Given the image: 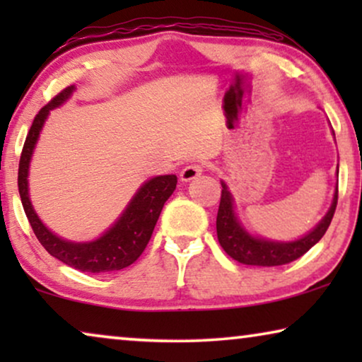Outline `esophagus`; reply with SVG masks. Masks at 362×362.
Returning a JSON list of instances; mask_svg holds the SVG:
<instances>
[{
	"label": "esophagus",
	"instance_id": "esophagus-1",
	"mask_svg": "<svg viewBox=\"0 0 362 362\" xmlns=\"http://www.w3.org/2000/svg\"><path fill=\"white\" fill-rule=\"evenodd\" d=\"M201 175H202V166L194 163V165H187L186 168H182V171L180 173V177H181V181L187 182V181L196 180V177Z\"/></svg>",
	"mask_w": 362,
	"mask_h": 362
}]
</instances>
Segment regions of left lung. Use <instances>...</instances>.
<instances>
[{"mask_svg": "<svg viewBox=\"0 0 362 362\" xmlns=\"http://www.w3.org/2000/svg\"><path fill=\"white\" fill-rule=\"evenodd\" d=\"M221 185L222 194L216 221L217 239H219V244L227 255L244 265L276 267L300 259L316 242H320L325 232L328 230L331 219L334 216L336 204H338V186H336L333 202H331L328 212L308 234L290 242L270 240L259 235H252L250 232L245 230V227L242 226V222L235 214L234 197H232L229 187L224 181H221Z\"/></svg>", "mask_w": 362, "mask_h": 362, "instance_id": "8db88e82", "label": "left lung"}]
</instances>
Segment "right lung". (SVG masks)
Segmentation results:
<instances>
[{"instance_id":"obj_1","label":"right lung","mask_w":362,"mask_h":362,"mask_svg":"<svg viewBox=\"0 0 362 362\" xmlns=\"http://www.w3.org/2000/svg\"><path fill=\"white\" fill-rule=\"evenodd\" d=\"M76 86L64 88L57 93L46 107H42L31 125L26 141H24L21 160H19L18 187L21 202L26 212V217L31 224L37 240L52 257H56L64 264L88 274H103V272L122 270L132 265L143 254L148 242L151 239L158 217L161 214L163 206L168 197L176 189V175L155 176L143 182L138 187L135 196L132 197L125 211L120 217L103 232L95 240L90 242H72L54 234L39 219L34 211L33 202L29 199V165L36 148V143L41 135V130L46 123L49 112L61 107L71 98Z\"/></svg>"}]
</instances>
